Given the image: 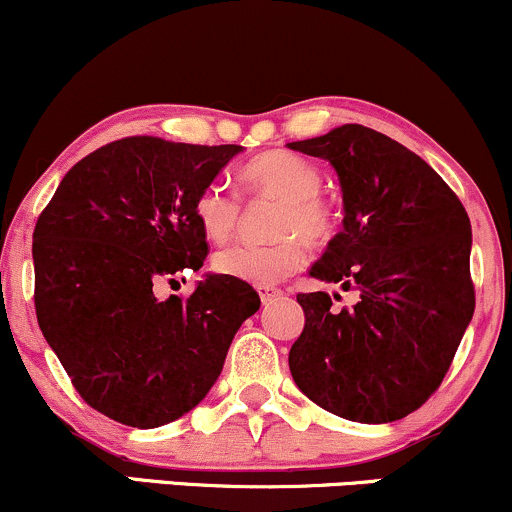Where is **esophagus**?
Returning <instances> with one entry per match:
<instances>
[{"mask_svg": "<svg viewBox=\"0 0 512 512\" xmlns=\"http://www.w3.org/2000/svg\"><path fill=\"white\" fill-rule=\"evenodd\" d=\"M257 293H260V298H262L264 305L276 301V298L281 296V291L274 289V286H257Z\"/></svg>", "mask_w": 512, "mask_h": 512, "instance_id": "obj_1", "label": "esophagus"}]
</instances>
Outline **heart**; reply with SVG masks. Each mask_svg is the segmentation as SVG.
Returning <instances> with one entry per match:
<instances>
[{
  "mask_svg": "<svg viewBox=\"0 0 512 512\" xmlns=\"http://www.w3.org/2000/svg\"><path fill=\"white\" fill-rule=\"evenodd\" d=\"M240 180L255 195L279 199L274 211L272 243H238L216 252L214 269L228 279L252 286H272L298 272L305 262L303 240H325L332 233V211L317 197L322 173L308 158L293 151H267L240 170ZM238 197L221 182H211L197 192L192 216L211 243H223L238 223Z\"/></svg>",
  "mask_w": 512,
  "mask_h": 512,
  "instance_id": "heart-1",
  "label": "heart"
}]
</instances>
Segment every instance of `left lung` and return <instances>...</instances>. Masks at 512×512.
I'll return each mask as SVG.
<instances>
[{
  "label": "left lung",
  "instance_id": "left-lung-1",
  "mask_svg": "<svg viewBox=\"0 0 512 512\" xmlns=\"http://www.w3.org/2000/svg\"><path fill=\"white\" fill-rule=\"evenodd\" d=\"M286 146L330 161L342 187L344 228L310 276L358 291L339 313L325 291L298 293L305 327L289 351L293 380L342 419H404L443 383L472 322L467 211L424 158L370 127Z\"/></svg>",
  "mask_w": 512,
  "mask_h": 512
}]
</instances>
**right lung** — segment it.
<instances>
[{"label": "right lung", "mask_w": 512, "mask_h": 512, "mask_svg": "<svg viewBox=\"0 0 512 512\" xmlns=\"http://www.w3.org/2000/svg\"><path fill=\"white\" fill-rule=\"evenodd\" d=\"M243 146L127 137L64 175L33 231L35 315L81 397L110 419L156 428L195 409L260 296L204 274L190 298H156L158 281L199 272L207 236L197 192Z\"/></svg>", "instance_id": "obj_1"}]
</instances>
